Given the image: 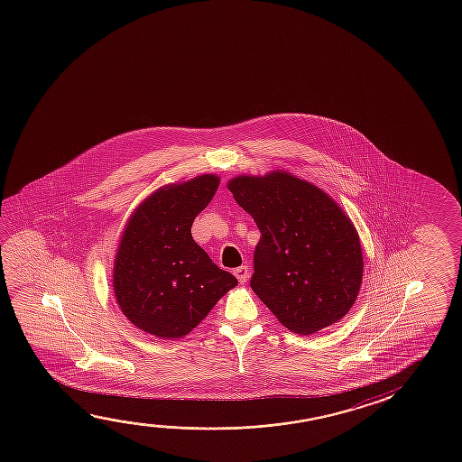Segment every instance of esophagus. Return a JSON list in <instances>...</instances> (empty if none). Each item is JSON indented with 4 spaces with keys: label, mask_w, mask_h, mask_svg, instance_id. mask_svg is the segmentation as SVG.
Wrapping results in <instances>:
<instances>
[{
    "label": "esophagus",
    "mask_w": 462,
    "mask_h": 462,
    "mask_svg": "<svg viewBox=\"0 0 462 462\" xmlns=\"http://www.w3.org/2000/svg\"><path fill=\"white\" fill-rule=\"evenodd\" d=\"M235 277L238 278V282L240 283H246L249 278V270L246 265H242V267H238V269L234 270Z\"/></svg>",
    "instance_id": "34e87169"
}]
</instances>
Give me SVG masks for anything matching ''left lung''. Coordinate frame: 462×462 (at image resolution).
<instances>
[{
	"mask_svg": "<svg viewBox=\"0 0 462 462\" xmlns=\"http://www.w3.org/2000/svg\"><path fill=\"white\" fill-rule=\"evenodd\" d=\"M228 190L261 232L251 288L292 333L312 334L341 319L362 284L358 234L341 208L286 172L240 176Z\"/></svg>",
	"mask_w": 462,
	"mask_h": 462,
	"instance_id": "left-lung-1",
	"label": "left lung"
}]
</instances>
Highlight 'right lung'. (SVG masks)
<instances>
[{
    "label": "right lung",
    "instance_id": "1",
    "mask_svg": "<svg viewBox=\"0 0 462 462\" xmlns=\"http://www.w3.org/2000/svg\"><path fill=\"white\" fill-rule=\"evenodd\" d=\"M217 187L213 174L168 185L129 219L115 261V296L126 319L145 333L182 337L238 284L192 238L193 220Z\"/></svg>",
    "mask_w": 462,
    "mask_h": 462
}]
</instances>
